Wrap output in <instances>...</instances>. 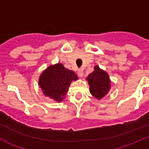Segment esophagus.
<instances>
[{"mask_svg": "<svg viewBox=\"0 0 149 149\" xmlns=\"http://www.w3.org/2000/svg\"><path fill=\"white\" fill-rule=\"evenodd\" d=\"M78 75L80 76V77H82L83 75H84V72H83L82 69H79L78 70Z\"/></svg>", "mask_w": 149, "mask_h": 149, "instance_id": "esophagus-1", "label": "esophagus"}]
</instances>
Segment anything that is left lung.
Masks as SVG:
<instances>
[{
  "label": "left lung",
  "instance_id": "obj_1",
  "mask_svg": "<svg viewBox=\"0 0 149 149\" xmlns=\"http://www.w3.org/2000/svg\"><path fill=\"white\" fill-rule=\"evenodd\" d=\"M90 86V92L93 97L101 100L109 92L111 80L106 72L99 66L94 67V70L86 78Z\"/></svg>",
  "mask_w": 149,
  "mask_h": 149
}]
</instances>
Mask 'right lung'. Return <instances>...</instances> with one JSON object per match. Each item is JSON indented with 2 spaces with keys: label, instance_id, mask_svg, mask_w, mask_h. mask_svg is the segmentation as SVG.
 Listing matches in <instances>:
<instances>
[{
  "label": "right lung",
  "instance_id": "1",
  "mask_svg": "<svg viewBox=\"0 0 149 149\" xmlns=\"http://www.w3.org/2000/svg\"><path fill=\"white\" fill-rule=\"evenodd\" d=\"M77 79L75 72L58 63L50 65L43 71L39 77L38 85L45 96L60 102L65 98L70 83Z\"/></svg>",
  "mask_w": 149,
  "mask_h": 149
}]
</instances>
